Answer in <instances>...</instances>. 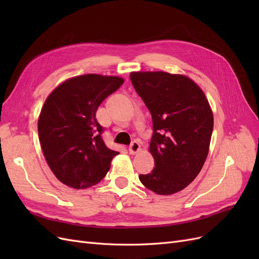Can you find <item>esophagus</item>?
I'll list each match as a JSON object with an SVG mask.
<instances>
[{
	"label": "esophagus",
	"instance_id": "1",
	"mask_svg": "<svg viewBox=\"0 0 259 259\" xmlns=\"http://www.w3.org/2000/svg\"><path fill=\"white\" fill-rule=\"evenodd\" d=\"M128 151L131 154H136L140 151V145L138 142H133L128 148Z\"/></svg>",
	"mask_w": 259,
	"mask_h": 259
}]
</instances>
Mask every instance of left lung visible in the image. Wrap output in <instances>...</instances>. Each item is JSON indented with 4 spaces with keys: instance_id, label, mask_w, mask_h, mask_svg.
Wrapping results in <instances>:
<instances>
[{
    "instance_id": "1",
    "label": "left lung",
    "mask_w": 259,
    "mask_h": 259,
    "mask_svg": "<svg viewBox=\"0 0 259 259\" xmlns=\"http://www.w3.org/2000/svg\"><path fill=\"white\" fill-rule=\"evenodd\" d=\"M131 81L152 116L149 151L151 173L142 184L158 194L182 191L199 175L207 158L214 117L200 86L184 74L131 72Z\"/></svg>"
}]
</instances>
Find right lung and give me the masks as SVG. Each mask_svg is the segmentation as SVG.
<instances>
[{"label": "right lung", "instance_id": "right-lung-1", "mask_svg": "<svg viewBox=\"0 0 259 259\" xmlns=\"http://www.w3.org/2000/svg\"><path fill=\"white\" fill-rule=\"evenodd\" d=\"M123 82L115 75L73 76L46 98L37 120L38 139L46 162L62 184L85 189L108 173L119 152L104 143L96 111Z\"/></svg>", "mask_w": 259, "mask_h": 259}]
</instances>
